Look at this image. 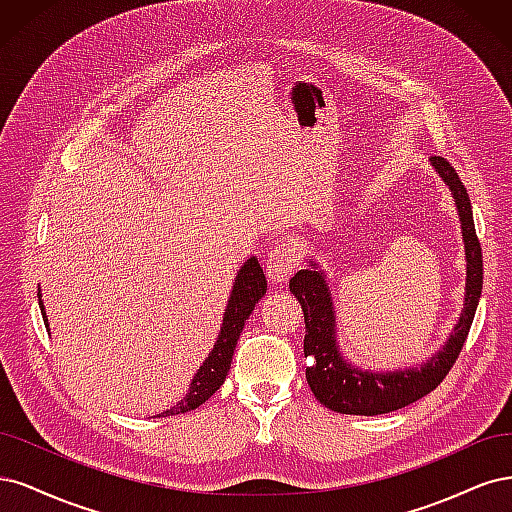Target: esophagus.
Here are the masks:
<instances>
[{
    "instance_id": "1",
    "label": "esophagus",
    "mask_w": 512,
    "mask_h": 512,
    "mask_svg": "<svg viewBox=\"0 0 512 512\" xmlns=\"http://www.w3.org/2000/svg\"><path fill=\"white\" fill-rule=\"evenodd\" d=\"M298 268V253L289 242H276L266 257V274L272 283L280 285Z\"/></svg>"
}]
</instances>
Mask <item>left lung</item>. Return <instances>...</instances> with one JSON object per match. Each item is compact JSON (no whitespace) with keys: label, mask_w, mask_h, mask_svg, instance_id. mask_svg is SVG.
I'll list each match as a JSON object with an SVG mask.
<instances>
[{"label":"left lung","mask_w":512,"mask_h":512,"mask_svg":"<svg viewBox=\"0 0 512 512\" xmlns=\"http://www.w3.org/2000/svg\"><path fill=\"white\" fill-rule=\"evenodd\" d=\"M432 166L444 183L453 191L461 219V234L466 242L468 278H466V304L455 325V332L425 366L400 372H364L353 368L340 357L336 346V319L334 306L329 300V289L323 272L300 270L289 280L291 293L298 298L304 310L306 336L304 355L308 357L306 381L315 398L342 415H383L404 408L432 393L449 374L468 338L474 312L483 289V253L478 242L472 206L468 191L461 183L455 168L444 157H432Z\"/></svg>","instance_id":"left-lung-1"}]
</instances>
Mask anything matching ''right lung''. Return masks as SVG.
<instances>
[{
	"label": "right lung",
	"mask_w": 512,
	"mask_h": 512,
	"mask_svg": "<svg viewBox=\"0 0 512 512\" xmlns=\"http://www.w3.org/2000/svg\"><path fill=\"white\" fill-rule=\"evenodd\" d=\"M266 289H268L266 274H263L259 261L255 257H251L244 263L242 270L236 276L234 291H232V298H229V304L225 310L223 327H221V334L217 338V344H214V349L210 351L208 359L204 361V366L193 376L189 393L174 408L166 410L159 417H170V415H180V412H189L200 404H204L210 395L223 385L225 376L229 372V366H232L234 349H236V342H238L240 332L244 327V321L249 319L255 304L263 298ZM40 310H42L44 325L48 327L42 298H40Z\"/></svg>",
	"instance_id": "right-lung-1"
}]
</instances>
